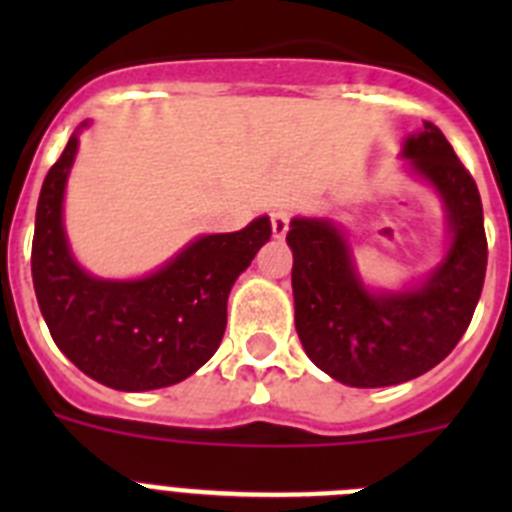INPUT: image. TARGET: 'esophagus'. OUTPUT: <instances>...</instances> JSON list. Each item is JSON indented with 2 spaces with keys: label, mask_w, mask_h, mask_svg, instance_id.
Returning a JSON list of instances; mask_svg holds the SVG:
<instances>
[{
  "label": "esophagus",
  "mask_w": 512,
  "mask_h": 512,
  "mask_svg": "<svg viewBox=\"0 0 512 512\" xmlns=\"http://www.w3.org/2000/svg\"><path fill=\"white\" fill-rule=\"evenodd\" d=\"M289 230V215L287 212L277 210L271 212V233H274V238H284Z\"/></svg>",
  "instance_id": "esophagus-1"
}]
</instances>
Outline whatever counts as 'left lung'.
Here are the masks:
<instances>
[{"mask_svg": "<svg viewBox=\"0 0 512 512\" xmlns=\"http://www.w3.org/2000/svg\"><path fill=\"white\" fill-rule=\"evenodd\" d=\"M402 156L441 194L451 228L446 259L408 292H369L328 220L295 217V328L318 369L348 387H390L420 377L454 351L469 328L487 271L482 200L472 174L433 122L405 140Z\"/></svg>", "mask_w": 512, "mask_h": 512, "instance_id": "1", "label": "left lung"}]
</instances>
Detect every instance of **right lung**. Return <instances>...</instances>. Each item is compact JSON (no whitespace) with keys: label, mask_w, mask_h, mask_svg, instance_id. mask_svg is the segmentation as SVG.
I'll return each instance as SVG.
<instances>
[{"label":"right lung","mask_w":512,"mask_h":512,"mask_svg":"<svg viewBox=\"0 0 512 512\" xmlns=\"http://www.w3.org/2000/svg\"><path fill=\"white\" fill-rule=\"evenodd\" d=\"M79 138L71 135L40 189L33 284L45 325L87 377L122 392L171 387L217 351L238 274L269 241V217L238 233L202 235L164 269L135 282L97 279L74 261L63 233V189Z\"/></svg>","instance_id":"obj_1"}]
</instances>
